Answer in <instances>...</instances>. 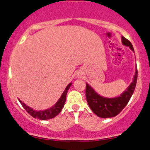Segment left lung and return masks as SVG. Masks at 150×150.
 <instances>
[{"label": "left lung", "instance_id": "left-lung-1", "mask_svg": "<svg viewBox=\"0 0 150 150\" xmlns=\"http://www.w3.org/2000/svg\"><path fill=\"white\" fill-rule=\"evenodd\" d=\"M122 42L124 45L129 47L134 52L133 47L131 42L125 37H122ZM138 71L135 66V75L132 82L127 89L119 96L112 98L104 97L96 92L95 90L90 85L86 83V99L91 110L96 115L102 119L112 118L117 115L127 105L130 99L137 82Z\"/></svg>", "mask_w": 150, "mask_h": 150}]
</instances>
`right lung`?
<instances>
[{"mask_svg":"<svg viewBox=\"0 0 150 150\" xmlns=\"http://www.w3.org/2000/svg\"><path fill=\"white\" fill-rule=\"evenodd\" d=\"M71 85H72V82H70V83L67 85L65 91H63L62 94L61 95L60 98H59V100L55 103V105H53L51 108L46 110H35L32 109V108H31L30 107H28V105H25V103H23V102L21 100H20L19 99H18V100L21 102V104L22 105V106L23 107L24 109H25L31 116H33L34 118L40 119V120H47V119H53V118H54L55 116H57V115L60 112V111L62 110V108H63L64 105H65V100H66L67 93H68V91L69 90Z\"/></svg>","mask_w":150,"mask_h":150,"instance_id":"right-lung-1","label":"right lung"}]
</instances>
